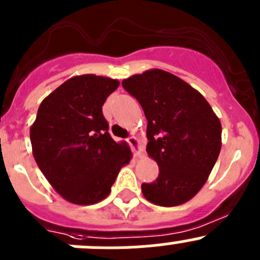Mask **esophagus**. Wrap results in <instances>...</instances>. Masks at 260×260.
I'll return each instance as SVG.
<instances>
[{
	"label": "esophagus",
	"instance_id": "esophagus-1",
	"mask_svg": "<svg viewBox=\"0 0 260 260\" xmlns=\"http://www.w3.org/2000/svg\"><path fill=\"white\" fill-rule=\"evenodd\" d=\"M128 142V145L132 147V151L135 153H138V151H140V142H138V140L136 137H133V136H131V137H128L127 140H125Z\"/></svg>",
	"mask_w": 260,
	"mask_h": 260
}]
</instances>
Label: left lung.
<instances>
[{
    "label": "left lung",
    "instance_id": "obj_1",
    "mask_svg": "<svg viewBox=\"0 0 260 260\" xmlns=\"http://www.w3.org/2000/svg\"><path fill=\"white\" fill-rule=\"evenodd\" d=\"M147 119V153L157 162L155 181L142 184L150 202L173 207L205 185L221 150V123L207 100L179 77L150 70L123 80Z\"/></svg>",
    "mask_w": 260,
    "mask_h": 260
}]
</instances>
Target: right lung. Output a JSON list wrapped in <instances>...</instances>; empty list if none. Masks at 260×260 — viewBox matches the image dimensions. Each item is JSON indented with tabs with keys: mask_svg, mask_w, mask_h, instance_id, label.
<instances>
[{
	"mask_svg": "<svg viewBox=\"0 0 260 260\" xmlns=\"http://www.w3.org/2000/svg\"><path fill=\"white\" fill-rule=\"evenodd\" d=\"M117 80L82 75L70 79L38 109L30 128L32 155L47 180L64 200L92 205L108 197L129 147L109 135L103 114Z\"/></svg>",
	"mask_w": 260,
	"mask_h": 260,
	"instance_id": "1",
	"label": "right lung"
}]
</instances>
